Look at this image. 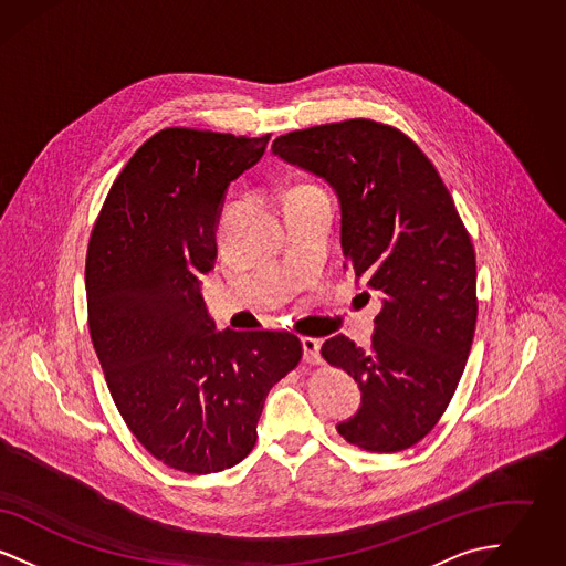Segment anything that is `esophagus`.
I'll list each match as a JSON object with an SVG mask.
<instances>
[{
    "label": "esophagus",
    "mask_w": 566,
    "mask_h": 566,
    "mask_svg": "<svg viewBox=\"0 0 566 566\" xmlns=\"http://www.w3.org/2000/svg\"><path fill=\"white\" fill-rule=\"evenodd\" d=\"M301 344H303V358H305V363L318 365V363L323 360V358H321V346H323L321 339H316V337H303Z\"/></svg>",
    "instance_id": "esophagus-1"
}]
</instances>
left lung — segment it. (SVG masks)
Returning a JSON list of instances; mask_svg holds the SVG:
<instances>
[{"label":"left lung","mask_w":566,"mask_h":566,"mask_svg":"<svg viewBox=\"0 0 566 566\" xmlns=\"http://www.w3.org/2000/svg\"><path fill=\"white\" fill-rule=\"evenodd\" d=\"M271 150L335 189L344 268L381 295L369 350L346 335L321 350L363 392L337 431L367 452L407 450L448 409L475 335V250L454 199L413 139L369 118L280 135Z\"/></svg>","instance_id":"8db88e82"}]
</instances>
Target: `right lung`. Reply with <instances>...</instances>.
<instances>
[{
	"label": "right lung",
	"instance_id": "obj_1",
	"mask_svg": "<svg viewBox=\"0 0 566 566\" xmlns=\"http://www.w3.org/2000/svg\"><path fill=\"white\" fill-rule=\"evenodd\" d=\"M263 137L169 127L114 180L86 252L93 348L135 439L190 475L229 469L256 443L273 384L301 360L289 331H216L199 275L214 268L229 182Z\"/></svg>",
	"mask_w": 566,
	"mask_h": 566
}]
</instances>
